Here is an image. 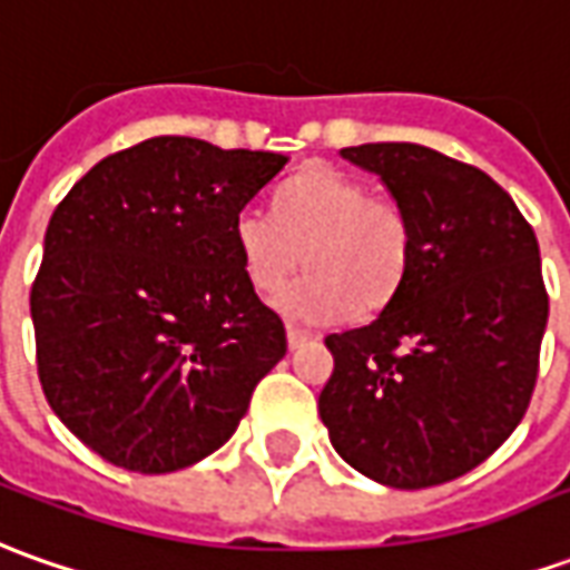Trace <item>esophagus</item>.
Returning <instances> with one entry per match:
<instances>
[{
    "instance_id": "esophagus-1",
    "label": "esophagus",
    "mask_w": 570,
    "mask_h": 570,
    "mask_svg": "<svg viewBox=\"0 0 570 570\" xmlns=\"http://www.w3.org/2000/svg\"><path fill=\"white\" fill-rule=\"evenodd\" d=\"M315 334L312 331H302V327H286V343H289V350H299L305 343H312Z\"/></svg>"
}]
</instances>
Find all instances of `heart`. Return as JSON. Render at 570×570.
Wrapping results in <instances>:
<instances>
[{
    "mask_svg": "<svg viewBox=\"0 0 570 570\" xmlns=\"http://www.w3.org/2000/svg\"><path fill=\"white\" fill-rule=\"evenodd\" d=\"M234 246L262 296L283 289L305 252L313 274L274 305L293 321L327 324L355 308L381 312L396 296L412 262V224L396 199L367 193L331 165H312L277 189L274 215L236 212Z\"/></svg>",
    "mask_w": 570,
    "mask_h": 570,
    "instance_id": "b5f03b06",
    "label": "heart"
}]
</instances>
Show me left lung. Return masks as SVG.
Listing matches in <instances>:
<instances>
[{
	"mask_svg": "<svg viewBox=\"0 0 570 570\" xmlns=\"http://www.w3.org/2000/svg\"><path fill=\"white\" fill-rule=\"evenodd\" d=\"M340 155L377 174L412 224L399 293L365 327L331 334L317 412L343 462L424 490L490 459L528 412L549 296L540 246L493 177L417 142Z\"/></svg>",
	"mask_w": 570,
	"mask_h": 570,
	"instance_id": "left-lung-1",
	"label": "left lung"
}]
</instances>
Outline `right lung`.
Masks as SVG:
<instances>
[{
    "label": "right lung",
    "mask_w": 570,
    "mask_h": 570,
    "mask_svg": "<svg viewBox=\"0 0 570 570\" xmlns=\"http://www.w3.org/2000/svg\"><path fill=\"white\" fill-rule=\"evenodd\" d=\"M286 155L153 137L102 158L58 203L30 289L42 393L106 462L168 474L234 436L286 355L234 218Z\"/></svg>",
    "instance_id": "1"
}]
</instances>
